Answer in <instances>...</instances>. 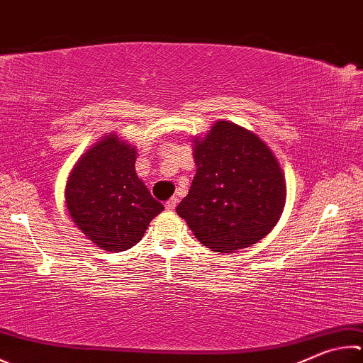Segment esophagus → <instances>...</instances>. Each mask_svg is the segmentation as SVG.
Instances as JSON below:
<instances>
[{
	"label": "esophagus",
	"mask_w": 363,
	"mask_h": 363,
	"mask_svg": "<svg viewBox=\"0 0 363 363\" xmlns=\"http://www.w3.org/2000/svg\"><path fill=\"white\" fill-rule=\"evenodd\" d=\"M177 206V196H173V199H169L167 203H164V208L168 211H174Z\"/></svg>",
	"instance_id": "1"
}]
</instances>
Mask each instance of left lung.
<instances>
[{
  "mask_svg": "<svg viewBox=\"0 0 363 363\" xmlns=\"http://www.w3.org/2000/svg\"><path fill=\"white\" fill-rule=\"evenodd\" d=\"M194 143L196 173L176 213L216 252H235L265 238L286 203L284 176L272 150L227 121Z\"/></svg>",
  "mask_w": 363,
  "mask_h": 363,
  "instance_id": "obj_1",
  "label": "left lung"
}]
</instances>
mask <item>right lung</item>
Segmentation results:
<instances>
[{"instance_id":"obj_1","label":"right lung","mask_w":363,"mask_h":363,"mask_svg":"<svg viewBox=\"0 0 363 363\" xmlns=\"http://www.w3.org/2000/svg\"><path fill=\"white\" fill-rule=\"evenodd\" d=\"M135 162V147L108 135L68 177L65 196L71 219L98 247L114 252L133 247L163 211L136 176Z\"/></svg>"}]
</instances>
